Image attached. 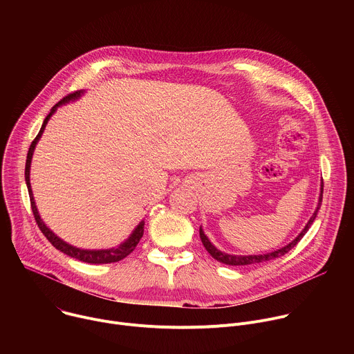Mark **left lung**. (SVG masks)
Returning a JSON list of instances; mask_svg holds the SVG:
<instances>
[{"mask_svg": "<svg viewBox=\"0 0 354 354\" xmlns=\"http://www.w3.org/2000/svg\"><path fill=\"white\" fill-rule=\"evenodd\" d=\"M322 193H324V182H322V185H321V193H319V200H318V207H317V210L314 212V214H313V217L310 218V221L307 223V225L304 227V230H302V231L298 234V236H297L295 239H292L288 245H286V246H283V248H280V249H277V250H274V252H269V254H263V255H246V257H236V255L224 254V252L218 250V249L209 241V238L205 235V232H203V230H201V227H200V231H198V232H200V239H201V242H203L206 250L209 252V254H210L216 261H218V262H221V263H224V265H230V266L254 265V263H261V262H266V261H272V259L280 258V257L286 255L288 250H291V249L301 241V238L307 234L308 228H310L311 224L314 223V220H315V217H317V213H318V210H319V207H321V203H322Z\"/></svg>", "mask_w": 354, "mask_h": 354, "instance_id": "obj_1", "label": "left lung"}]
</instances>
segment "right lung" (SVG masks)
Returning a JSON list of instances; mask_svg holds the SVG:
<instances>
[{
  "mask_svg": "<svg viewBox=\"0 0 354 354\" xmlns=\"http://www.w3.org/2000/svg\"><path fill=\"white\" fill-rule=\"evenodd\" d=\"M84 93V91H75L73 93H68L67 96H64L59 104H56L52 111H50V113L46 116L41 127H40V131L39 134L35 137V140L32 141L30 147H29V151H28V157H26V165H25V180H26V186H28V192H29V198H30V207H32V212H33V216H35V220H36V224L37 227L40 228V231L43 232V235L48 239V242L52 243L56 249H59L60 252H63V254L71 257V258H75L81 262H85V263H95V265H100V263H112V262H119L122 259H124L127 255H130L131 252L136 249L137 243L140 242L142 234H144V221H141L136 228L134 231L131 232V235L123 242L120 243L118 248H112V249H99V250H89V249H80V248H75L67 242H64L62 238H59L52 230L47 228L46 224L43 223V220L40 218L39 216V212L36 209V205H35V198H33V193H32V189H30V162H32V157H33V151H35V147L39 141V138L41 137L43 131H44V127L48 122V119L52 118V115L57 111L59 106H62L63 104H67L70 102V100H74V99H78L81 95Z\"/></svg>",
  "mask_w": 354,
  "mask_h": 354,
  "instance_id": "1",
  "label": "right lung"
}]
</instances>
